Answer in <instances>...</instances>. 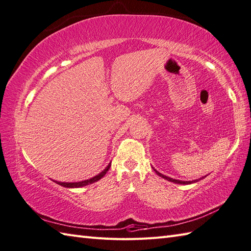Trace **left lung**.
Masks as SVG:
<instances>
[{
  "label": "left lung",
  "instance_id": "8db88e82",
  "mask_svg": "<svg viewBox=\"0 0 251 251\" xmlns=\"http://www.w3.org/2000/svg\"><path fill=\"white\" fill-rule=\"evenodd\" d=\"M154 171L158 174L159 176H161L162 178H165V179H167V180H170V182H173V183H176V184H183V185H188V184H191V183H196V182H198V179H195V180H189V182H187V180H179V179H174V178H171V177H169V176H164V174H161V173H159L158 171H156L155 169H154ZM199 179H201V178H199Z\"/></svg>",
  "mask_w": 251,
  "mask_h": 251
}]
</instances>
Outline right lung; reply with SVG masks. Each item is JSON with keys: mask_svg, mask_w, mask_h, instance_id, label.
Segmentation results:
<instances>
[{"mask_svg": "<svg viewBox=\"0 0 251 251\" xmlns=\"http://www.w3.org/2000/svg\"><path fill=\"white\" fill-rule=\"evenodd\" d=\"M110 167H111V162L106 167V169H104L103 171H101L99 174H97V176H95L94 177H92L90 179H85V180H82V182H75V183H65V182H57V180H54V182L56 184H59L61 186H63V187H66V188H79V187H83V186H86L89 184H93L97 182V180L100 179L102 176H104V174H106L108 172V170L110 169Z\"/></svg>", "mask_w": 251, "mask_h": 251, "instance_id": "right-lung-1", "label": "right lung"}]
</instances>
